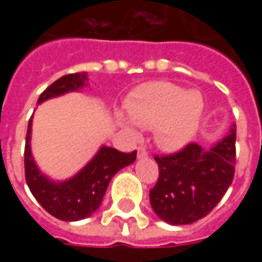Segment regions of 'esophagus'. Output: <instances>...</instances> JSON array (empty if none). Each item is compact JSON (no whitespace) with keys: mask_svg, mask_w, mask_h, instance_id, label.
Segmentation results:
<instances>
[{"mask_svg":"<svg viewBox=\"0 0 262 262\" xmlns=\"http://www.w3.org/2000/svg\"><path fill=\"white\" fill-rule=\"evenodd\" d=\"M148 156L147 150H146V147H143V146H140V147L137 148V157L139 159H146Z\"/></svg>","mask_w":262,"mask_h":262,"instance_id":"1","label":"esophagus"}]
</instances>
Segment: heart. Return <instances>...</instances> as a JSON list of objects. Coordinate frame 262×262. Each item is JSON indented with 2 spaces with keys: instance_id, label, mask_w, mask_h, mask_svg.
<instances>
[{
  "instance_id": "heart-1",
  "label": "heart",
  "mask_w": 262,
  "mask_h": 262,
  "mask_svg": "<svg viewBox=\"0 0 262 262\" xmlns=\"http://www.w3.org/2000/svg\"><path fill=\"white\" fill-rule=\"evenodd\" d=\"M130 120L143 129H153L161 147L177 150L196 133L205 112L202 94L168 81H148L136 86L125 102ZM123 125L133 132L127 120Z\"/></svg>"
}]
</instances>
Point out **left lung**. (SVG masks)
Masks as SVG:
<instances>
[{
    "mask_svg": "<svg viewBox=\"0 0 262 262\" xmlns=\"http://www.w3.org/2000/svg\"><path fill=\"white\" fill-rule=\"evenodd\" d=\"M159 180L150 203L170 225H189L212 212L230 187L236 165V125L212 148L188 143L180 151L156 156Z\"/></svg>",
    "mask_w": 262,
    "mask_h": 262,
    "instance_id": "8db88e82",
    "label": "left lung"
}]
</instances>
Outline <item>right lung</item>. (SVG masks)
<instances>
[{"mask_svg":"<svg viewBox=\"0 0 262 262\" xmlns=\"http://www.w3.org/2000/svg\"><path fill=\"white\" fill-rule=\"evenodd\" d=\"M88 80L86 73H74L60 77L40 94L37 103L66 92L78 91ZM32 118L28 125L25 144V178L33 196L49 213L64 222L90 217L102 203L109 182L126 165L136 160V150L122 153L119 150L102 146L97 156L82 170L67 181L54 182L39 171L31 151Z\"/></svg>","mask_w":262,"mask_h":262,"instance_id":"1","label":"right lung"}]
</instances>
